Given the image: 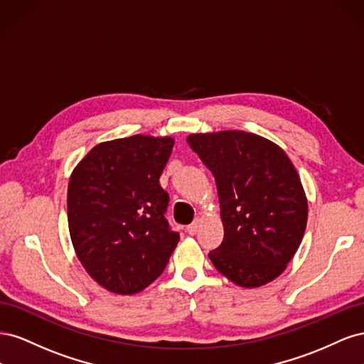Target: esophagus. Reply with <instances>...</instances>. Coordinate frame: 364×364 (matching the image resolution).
Wrapping results in <instances>:
<instances>
[{
  "label": "esophagus",
  "instance_id": "esophagus-1",
  "mask_svg": "<svg viewBox=\"0 0 364 364\" xmlns=\"http://www.w3.org/2000/svg\"><path fill=\"white\" fill-rule=\"evenodd\" d=\"M199 228H200V218H196L190 226H186V232H188L190 235H196Z\"/></svg>",
  "mask_w": 364,
  "mask_h": 364
}]
</instances>
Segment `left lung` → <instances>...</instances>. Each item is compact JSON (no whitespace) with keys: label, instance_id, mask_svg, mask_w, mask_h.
I'll list each match as a JSON object with an SVG mask.
<instances>
[{"label":"left lung","instance_id":"obj_1","mask_svg":"<svg viewBox=\"0 0 364 364\" xmlns=\"http://www.w3.org/2000/svg\"><path fill=\"white\" fill-rule=\"evenodd\" d=\"M186 141L217 183L225 237L208 253L214 267L246 289L278 278L301 245L308 217L289 156L243 130L194 134Z\"/></svg>","mask_w":364,"mask_h":364}]
</instances>
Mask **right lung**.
<instances>
[{
  "label": "right lung",
  "mask_w": 364,
  "mask_h": 364,
  "mask_svg": "<svg viewBox=\"0 0 364 364\" xmlns=\"http://www.w3.org/2000/svg\"><path fill=\"white\" fill-rule=\"evenodd\" d=\"M174 139L134 135L95 146L68 185V226L86 272L117 294L144 290L167 266L179 232L165 218L159 178Z\"/></svg>",
  "instance_id": "add662e5"
}]
</instances>
